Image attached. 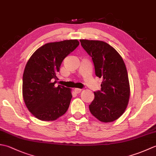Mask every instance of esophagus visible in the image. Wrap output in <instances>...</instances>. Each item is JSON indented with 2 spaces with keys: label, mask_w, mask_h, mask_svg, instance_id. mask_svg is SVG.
Instances as JSON below:
<instances>
[{
  "label": "esophagus",
  "mask_w": 156,
  "mask_h": 156,
  "mask_svg": "<svg viewBox=\"0 0 156 156\" xmlns=\"http://www.w3.org/2000/svg\"><path fill=\"white\" fill-rule=\"evenodd\" d=\"M74 91H75L76 93L78 94L82 91V89H80V88H74Z\"/></svg>",
  "instance_id": "34e87169"
}]
</instances>
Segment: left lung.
<instances>
[{
  "label": "left lung",
  "instance_id": "left-lung-1",
  "mask_svg": "<svg viewBox=\"0 0 156 156\" xmlns=\"http://www.w3.org/2000/svg\"><path fill=\"white\" fill-rule=\"evenodd\" d=\"M82 46L93 61L96 76L102 78L101 90L94 92L89 105L91 114L98 120L110 122L124 113L130 97L127 71L123 59L107 43L80 39Z\"/></svg>",
  "mask_w": 156,
  "mask_h": 156
}]
</instances>
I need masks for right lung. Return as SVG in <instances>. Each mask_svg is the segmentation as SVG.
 <instances>
[{
	"label": "right lung",
	"instance_id": "add662e5",
	"mask_svg": "<svg viewBox=\"0 0 156 156\" xmlns=\"http://www.w3.org/2000/svg\"><path fill=\"white\" fill-rule=\"evenodd\" d=\"M79 45L77 39L48 43L29 58L23 76V97L31 113L41 121H52L68 111L71 89L55 84L64 59Z\"/></svg>",
	"mask_w": 156,
	"mask_h": 156
}]
</instances>
